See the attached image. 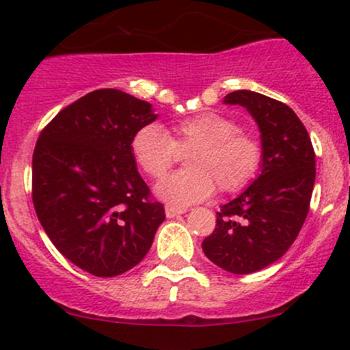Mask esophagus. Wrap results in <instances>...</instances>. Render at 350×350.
I'll list each match as a JSON object with an SVG mask.
<instances>
[{"label":"esophagus","instance_id":"esophagus-1","mask_svg":"<svg viewBox=\"0 0 350 350\" xmlns=\"http://www.w3.org/2000/svg\"><path fill=\"white\" fill-rule=\"evenodd\" d=\"M164 209H165V216H167V218H174V216L183 215V213L187 211L186 208H179V206H172V204H165Z\"/></svg>","mask_w":350,"mask_h":350}]
</instances>
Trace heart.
Instances as JSON below:
<instances>
[{
  "label": "heart",
  "instance_id": "obj_1",
  "mask_svg": "<svg viewBox=\"0 0 350 350\" xmlns=\"http://www.w3.org/2000/svg\"><path fill=\"white\" fill-rule=\"evenodd\" d=\"M131 152L150 179L164 178L178 152H189L186 171L176 172L156 186L157 196L176 206L203 201L216 187L224 194L240 193L255 181L265 161L262 139L241 131L237 119L219 112L176 120L169 135L156 124L142 126L132 135Z\"/></svg>",
  "mask_w": 350,
  "mask_h": 350
}]
</instances>
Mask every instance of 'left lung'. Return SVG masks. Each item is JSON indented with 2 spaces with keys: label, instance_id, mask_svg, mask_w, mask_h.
Listing matches in <instances>:
<instances>
[{
  "label": "left lung",
  "instance_id": "left-lung-1",
  "mask_svg": "<svg viewBox=\"0 0 350 350\" xmlns=\"http://www.w3.org/2000/svg\"><path fill=\"white\" fill-rule=\"evenodd\" d=\"M224 104L241 105L262 132V174L216 213V228L203 241L204 255L231 273L246 275L285 255L310 208L315 152L297 113L283 102L252 90L231 92Z\"/></svg>",
  "mask_w": 350,
  "mask_h": 350
}]
</instances>
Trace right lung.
I'll return each instance as SVG.
<instances>
[{"instance_id": "obj_1", "label": "right lung", "mask_w": 350, "mask_h": 350, "mask_svg": "<svg viewBox=\"0 0 350 350\" xmlns=\"http://www.w3.org/2000/svg\"><path fill=\"white\" fill-rule=\"evenodd\" d=\"M156 117L149 102L100 88L60 110L36 141V216L58 252L95 277L135 267L165 218L131 152L132 135Z\"/></svg>"}]
</instances>
